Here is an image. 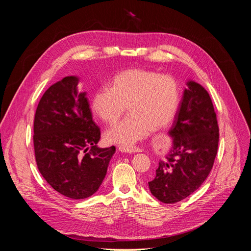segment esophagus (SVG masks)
<instances>
[{
  "mask_svg": "<svg viewBox=\"0 0 251 251\" xmlns=\"http://www.w3.org/2000/svg\"><path fill=\"white\" fill-rule=\"evenodd\" d=\"M118 150L121 152H127V153H135L139 152L141 150L135 146H120Z\"/></svg>",
  "mask_w": 251,
  "mask_h": 251,
  "instance_id": "34e87169",
  "label": "esophagus"
}]
</instances>
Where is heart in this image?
Returning <instances> with one entry per match:
<instances>
[{"label":"heart","instance_id":"b5f03b06","mask_svg":"<svg viewBox=\"0 0 251 251\" xmlns=\"http://www.w3.org/2000/svg\"><path fill=\"white\" fill-rule=\"evenodd\" d=\"M180 104L176 79L144 69H128L112 77L109 87H100L91 95L90 108L99 119L114 126L128 105L130 115L107 134L110 141L130 144L146 137L153 129L167 127Z\"/></svg>","mask_w":251,"mask_h":251}]
</instances>
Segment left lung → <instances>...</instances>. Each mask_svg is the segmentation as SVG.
Returning a JSON list of instances; mask_svg holds the SVG:
<instances>
[{
	"label": "left lung",
	"mask_w": 251,
	"mask_h": 251,
	"mask_svg": "<svg viewBox=\"0 0 251 251\" xmlns=\"http://www.w3.org/2000/svg\"><path fill=\"white\" fill-rule=\"evenodd\" d=\"M187 85L169 130L173 147L149 182L151 194L164 203L183 201L199 189L218 152L219 126L212 100L201 84Z\"/></svg>",
	"instance_id": "obj_1"
}]
</instances>
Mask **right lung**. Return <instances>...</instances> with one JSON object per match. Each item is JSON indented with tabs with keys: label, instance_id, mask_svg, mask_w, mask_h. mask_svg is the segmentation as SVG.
I'll list each match as a JSON object with an SVG mask.
<instances>
[{
	"label": "right lung",
	"instance_id": "add662e5",
	"mask_svg": "<svg viewBox=\"0 0 251 251\" xmlns=\"http://www.w3.org/2000/svg\"><path fill=\"white\" fill-rule=\"evenodd\" d=\"M79 79L67 76L50 86L33 122L35 162L45 180L62 195L83 200L98 191L116 148L100 149V130L92 120Z\"/></svg>",
	"mask_w": 251,
	"mask_h": 251
}]
</instances>
